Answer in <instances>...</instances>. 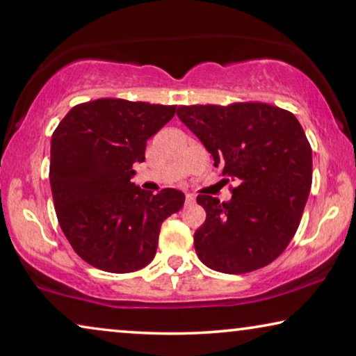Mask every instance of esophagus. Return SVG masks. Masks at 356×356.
<instances>
[{"label":"esophagus","mask_w":356,"mask_h":356,"mask_svg":"<svg viewBox=\"0 0 356 356\" xmlns=\"http://www.w3.org/2000/svg\"><path fill=\"white\" fill-rule=\"evenodd\" d=\"M195 201H196L195 195H191V193H187V195H185V204H187V206L195 204Z\"/></svg>","instance_id":"obj_1"}]
</instances>
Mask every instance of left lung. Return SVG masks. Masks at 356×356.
Instances as JSON below:
<instances>
[{
	"instance_id": "obj_1",
	"label": "left lung",
	"mask_w": 356,
	"mask_h": 356,
	"mask_svg": "<svg viewBox=\"0 0 356 356\" xmlns=\"http://www.w3.org/2000/svg\"><path fill=\"white\" fill-rule=\"evenodd\" d=\"M225 179L236 182L227 202L198 195L206 222L195 250L207 268L244 274L266 266L300 227L312 185V149L291 112L266 103L177 107Z\"/></svg>"
}]
</instances>
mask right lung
I'll use <instances>...</instances> for the list:
<instances>
[{"label":"right lung","mask_w":356,"mask_h":356,"mask_svg":"<svg viewBox=\"0 0 356 356\" xmlns=\"http://www.w3.org/2000/svg\"><path fill=\"white\" fill-rule=\"evenodd\" d=\"M176 106L101 98L72 107L50 143V187L60 227L74 252L107 273H133L154 259L161 223L185 195L140 190L133 166Z\"/></svg>","instance_id":"obj_1"}]
</instances>
